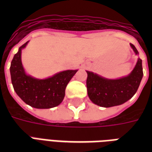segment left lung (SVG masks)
<instances>
[{
	"label": "left lung",
	"instance_id": "1",
	"mask_svg": "<svg viewBox=\"0 0 152 152\" xmlns=\"http://www.w3.org/2000/svg\"><path fill=\"white\" fill-rule=\"evenodd\" d=\"M130 46L135 54H139L134 45L130 43ZM86 72L88 97L94 104L106 108L119 106L129 101L137 91L143 78L140 58L137 59L134 69L128 76L118 79H108L93 72Z\"/></svg>",
	"mask_w": 152,
	"mask_h": 152
}]
</instances>
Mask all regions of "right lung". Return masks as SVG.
I'll list each match as a JSON object with an SVG mask.
<instances>
[{"mask_svg":"<svg viewBox=\"0 0 152 152\" xmlns=\"http://www.w3.org/2000/svg\"><path fill=\"white\" fill-rule=\"evenodd\" d=\"M27 41L19 48L11 62L10 74L15 93L25 103L36 109H50L61 103L65 88L78 70H65L45 79L28 75L23 66L21 53Z\"/></svg>","mask_w":152,"mask_h":152,"instance_id":"1","label":"right lung"}]
</instances>
